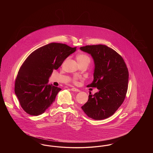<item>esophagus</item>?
Instances as JSON below:
<instances>
[{
    "label": "esophagus",
    "mask_w": 153,
    "mask_h": 153,
    "mask_svg": "<svg viewBox=\"0 0 153 153\" xmlns=\"http://www.w3.org/2000/svg\"><path fill=\"white\" fill-rule=\"evenodd\" d=\"M71 91H73V92H80V90L79 89H77V88H71Z\"/></svg>",
    "instance_id": "1"
}]
</instances>
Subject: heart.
<instances>
[{
  "label": "heart",
  "mask_w": 153,
  "mask_h": 153,
  "mask_svg": "<svg viewBox=\"0 0 153 153\" xmlns=\"http://www.w3.org/2000/svg\"><path fill=\"white\" fill-rule=\"evenodd\" d=\"M76 59H77V61L79 65L82 64H87L88 65L90 62V58L87 55H86L85 54H79L77 55ZM79 79V78L78 77L75 76L72 79V82L74 84H77Z\"/></svg>",
  "instance_id": "heart-1"
}]
</instances>
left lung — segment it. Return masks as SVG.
<instances>
[{"mask_svg":"<svg viewBox=\"0 0 153 153\" xmlns=\"http://www.w3.org/2000/svg\"><path fill=\"white\" fill-rule=\"evenodd\" d=\"M80 49L90 54L95 64L94 81L87 87L99 89L94 95H89L81 108L93 119L108 118L124 100L128 82L127 66L122 56L106 45H87Z\"/></svg>","mask_w":153,"mask_h":153,"instance_id":"obj_1","label":"left lung"}]
</instances>
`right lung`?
Here are the masks:
<instances>
[{
	"instance_id": "add662e5",
	"label": "right lung",
	"mask_w": 153,
	"mask_h": 153,
	"mask_svg": "<svg viewBox=\"0 0 153 153\" xmlns=\"http://www.w3.org/2000/svg\"><path fill=\"white\" fill-rule=\"evenodd\" d=\"M76 50L67 45L51 43L32 52L20 68L15 82V93L23 109L38 116L54 102L61 88L48 84L53 70Z\"/></svg>"
}]
</instances>
